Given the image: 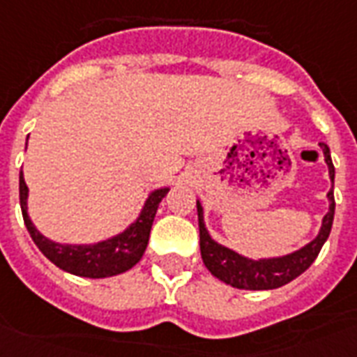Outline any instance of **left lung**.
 I'll return each instance as SVG.
<instances>
[{"instance_id": "left-lung-1", "label": "left lung", "mask_w": 357, "mask_h": 357, "mask_svg": "<svg viewBox=\"0 0 357 357\" xmlns=\"http://www.w3.org/2000/svg\"><path fill=\"white\" fill-rule=\"evenodd\" d=\"M324 150V158L331 182L335 181V167H333L331 152L325 142H319ZM329 211L321 220V228L316 238L312 239L308 245L298 249L295 253L274 257V259H247L243 255L236 253L228 247L220 245L211 238L204 222V207L197 202V220H199V249H202V259L211 274L218 278L220 282L228 283L236 289H249V291H264V289H278L285 283L293 282L295 278L308 270L310 264L316 261V257L321 251V247L329 238L335 217V196L333 188L329 190Z\"/></svg>"}]
</instances>
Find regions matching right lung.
<instances>
[{
	"mask_svg": "<svg viewBox=\"0 0 357 357\" xmlns=\"http://www.w3.org/2000/svg\"><path fill=\"white\" fill-rule=\"evenodd\" d=\"M18 192H20V209H22L24 225L41 253L45 255L54 266H59L68 274L96 280V278L123 274L142 259V255L146 251L155 211L160 207L161 199L167 196L169 188L153 190L140 211L139 218L129 228H125L123 232L98 243H91V245H68V243L64 245V243L51 241L43 234L38 232V228L28 217V204H26L28 186H26L22 171L18 176Z\"/></svg>",
	"mask_w": 357,
	"mask_h": 357,
	"instance_id": "right-lung-1",
	"label": "right lung"
}]
</instances>
